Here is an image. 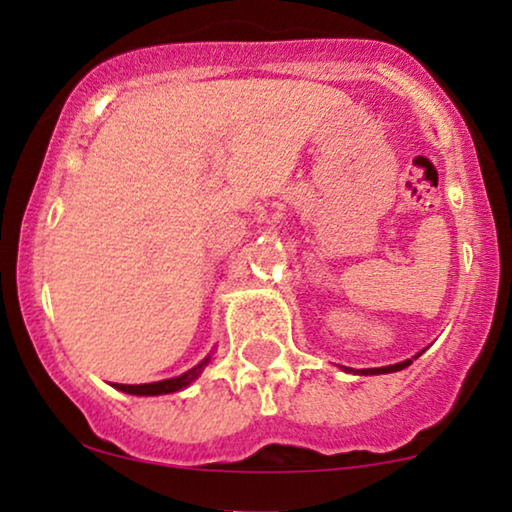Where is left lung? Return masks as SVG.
Here are the masks:
<instances>
[{"instance_id": "obj_1", "label": "left lung", "mask_w": 512, "mask_h": 512, "mask_svg": "<svg viewBox=\"0 0 512 512\" xmlns=\"http://www.w3.org/2000/svg\"><path fill=\"white\" fill-rule=\"evenodd\" d=\"M412 360H405V363H398V365H388V367H370V370H360V374H386V372H398V370H405L407 365H410Z\"/></svg>"}]
</instances>
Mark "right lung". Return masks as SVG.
I'll return each mask as SVG.
<instances>
[{
    "instance_id": "1",
    "label": "right lung",
    "mask_w": 512,
    "mask_h": 512,
    "mask_svg": "<svg viewBox=\"0 0 512 512\" xmlns=\"http://www.w3.org/2000/svg\"><path fill=\"white\" fill-rule=\"evenodd\" d=\"M208 360H201L199 365L192 367V370L180 374V377H173V379H163V381H154V384H138V386H131V384H114V388H119V391L124 393H133V395H161V393H173V391H180V388H185L192 384V381L199 377L203 367L208 365Z\"/></svg>"
}]
</instances>
